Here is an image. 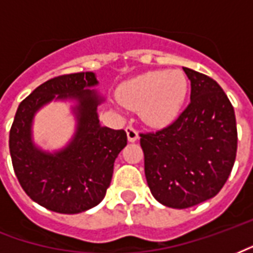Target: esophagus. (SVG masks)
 Segmentation results:
<instances>
[{
  "mask_svg": "<svg viewBox=\"0 0 253 253\" xmlns=\"http://www.w3.org/2000/svg\"><path fill=\"white\" fill-rule=\"evenodd\" d=\"M126 132H127V138H128V142H135L136 139L139 138V135H138V131H136L134 127L127 126Z\"/></svg>",
  "mask_w": 253,
  "mask_h": 253,
  "instance_id": "esophagus-1",
  "label": "esophagus"
}]
</instances>
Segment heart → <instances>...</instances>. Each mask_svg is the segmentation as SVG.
Listing matches in <instances>:
<instances>
[{
    "label": "heart",
    "mask_w": 253,
    "mask_h": 253,
    "mask_svg": "<svg viewBox=\"0 0 253 253\" xmlns=\"http://www.w3.org/2000/svg\"><path fill=\"white\" fill-rule=\"evenodd\" d=\"M188 92L182 71H149L122 83L117 98L122 106L139 112L145 123L164 127L178 117Z\"/></svg>",
    "instance_id": "b5f03b06"
}]
</instances>
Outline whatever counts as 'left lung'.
<instances>
[{
    "label": "left lung",
    "mask_w": 253,
    "mask_h": 253,
    "mask_svg": "<svg viewBox=\"0 0 253 253\" xmlns=\"http://www.w3.org/2000/svg\"><path fill=\"white\" fill-rule=\"evenodd\" d=\"M190 103L169 126L141 134L145 175L162 205L185 209L214 197L229 177L237 150L235 110L207 75L184 68Z\"/></svg>",
    "instance_id": "8db88e82"
}]
</instances>
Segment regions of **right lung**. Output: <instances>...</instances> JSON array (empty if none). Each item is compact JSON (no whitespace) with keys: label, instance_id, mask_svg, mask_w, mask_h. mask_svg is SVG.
<instances>
[{"label":"right lung","instance_id":"1","mask_svg":"<svg viewBox=\"0 0 253 253\" xmlns=\"http://www.w3.org/2000/svg\"><path fill=\"white\" fill-rule=\"evenodd\" d=\"M93 72L61 75L39 85L17 108L9 149L17 179L25 193L52 212L75 214L102 201L111 182L114 162L127 145L125 130L100 126ZM53 98L75 100L78 125L74 138L55 153L41 151L31 139L33 118Z\"/></svg>","mask_w":253,"mask_h":253}]
</instances>
